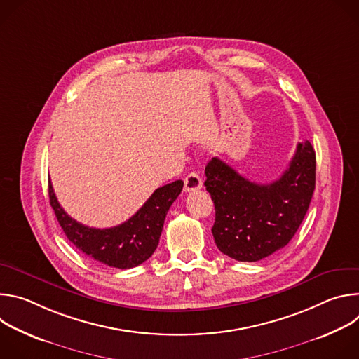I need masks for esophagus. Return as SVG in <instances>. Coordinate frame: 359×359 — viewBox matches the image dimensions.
<instances>
[{"label": "esophagus", "mask_w": 359, "mask_h": 359, "mask_svg": "<svg viewBox=\"0 0 359 359\" xmlns=\"http://www.w3.org/2000/svg\"><path fill=\"white\" fill-rule=\"evenodd\" d=\"M203 186L201 183V177L196 173L191 172L184 177V191H193V190H198Z\"/></svg>", "instance_id": "34e87169"}]
</instances>
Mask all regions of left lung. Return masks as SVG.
Instances as JSON below:
<instances>
[{
	"label": "left lung",
	"instance_id": "left-lung-1",
	"mask_svg": "<svg viewBox=\"0 0 359 359\" xmlns=\"http://www.w3.org/2000/svg\"><path fill=\"white\" fill-rule=\"evenodd\" d=\"M204 173L216 245L237 262H259L285 247L302 223L316 189V151L309 140L298 143L288 169L270 184L250 182L219 158Z\"/></svg>",
	"mask_w": 359,
	"mask_h": 359
}]
</instances>
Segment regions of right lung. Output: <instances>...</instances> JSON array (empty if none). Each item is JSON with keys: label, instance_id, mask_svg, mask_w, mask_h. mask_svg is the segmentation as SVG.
Listing matches in <instances>:
<instances>
[{"label": "right lung", "instance_id": "obj_1", "mask_svg": "<svg viewBox=\"0 0 359 359\" xmlns=\"http://www.w3.org/2000/svg\"><path fill=\"white\" fill-rule=\"evenodd\" d=\"M49 203L68 240L90 260L126 270L146 262L155 252L166 215L183 189L176 180L153 191L143 206L125 223L111 229H93L69 217L48 184Z\"/></svg>", "mask_w": 359, "mask_h": 359}]
</instances>
